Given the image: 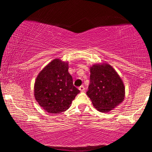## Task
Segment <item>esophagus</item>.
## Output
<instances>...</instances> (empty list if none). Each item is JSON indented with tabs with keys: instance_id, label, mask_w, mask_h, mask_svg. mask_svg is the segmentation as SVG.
I'll return each instance as SVG.
<instances>
[{
	"instance_id": "esophagus-1",
	"label": "esophagus",
	"mask_w": 152,
	"mask_h": 152,
	"mask_svg": "<svg viewBox=\"0 0 152 152\" xmlns=\"http://www.w3.org/2000/svg\"><path fill=\"white\" fill-rule=\"evenodd\" d=\"M79 90H80L81 92H83V91H84V90H85V88H84V86H80V87H79Z\"/></svg>"
}]
</instances>
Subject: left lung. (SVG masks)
<instances>
[{
  "label": "left lung",
  "instance_id": "8db88e82",
  "mask_svg": "<svg viewBox=\"0 0 152 152\" xmlns=\"http://www.w3.org/2000/svg\"><path fill=\"white\" fill-rule=\"evenodd\" d=\"M90 70V84L86 94L95 109L107 113L123 101L124 84L109 64L93 65Z\"/></svg>",
  "mask_w": 152,
  "mask_h": 152
}]
</instances>
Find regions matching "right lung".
Returning <instances> with one entry per match:
<instances>
[{"instance_id": "obj_1", "label": "right lung", "mask_w": 152, "mask_h": 152, "mask_svg": "<svg viewBox=\"0 0 152 152\" xmlns=\"http://www.w3.org/2000/svg\"><path fill=\"white\" fill-rule=\"evenodd\" d=\"M80 92L73 85L68 64L57 59L41 70L34 84L35 99L50 113L66 111Z\"/></svg>"}]
</instances>
